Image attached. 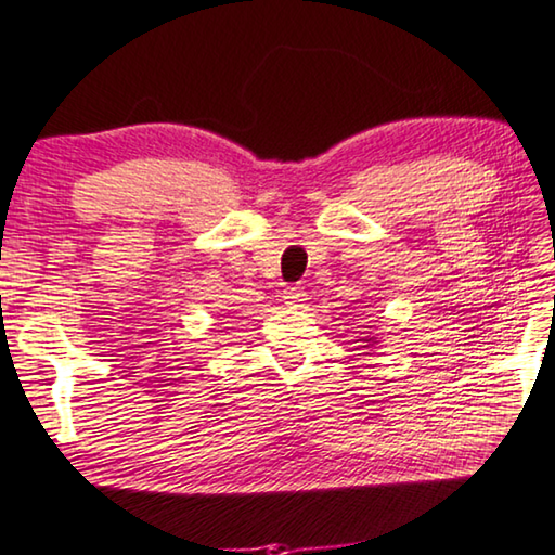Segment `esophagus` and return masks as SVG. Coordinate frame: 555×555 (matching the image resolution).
<instances>
[{
  "label": "esophagus",
  "mask_w": 555,
  "mask_h": 555,
  "mask_svg": "<svg viewBox=\"0 0 555 555\" xmlns=\"http://www.w3.org/2000/svg\"><path fill=\"white\" fill-rule=\"evenodd\" d=\"M305 287H297V285H287L285 289H283V299H285V305H293V307H297L299 302H305Z\"/></svg>",
  "instance_id": "1"
}]
</instances>
